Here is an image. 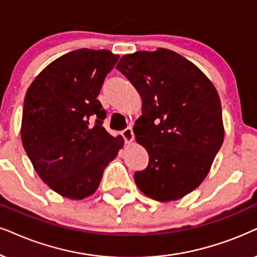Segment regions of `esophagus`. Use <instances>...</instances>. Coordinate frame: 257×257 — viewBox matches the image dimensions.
Wrapping results in <instances>:
<instances>
[{
	"mask_svg": "<svg viewBox=\"0 0 257 257\" xmlns=\"http://www.w3.org/2000/svg\"><path fill=\"white\" fill-rule=\"evenodd\" d=\"M121 136L124 137L126 143H131L133 141V138H135V135H133V131H132L131 127L125 128L124 131L121 132Z\"/></svg>",
	"mask_w": 257,
	"mask_h": 257,
	"instance_id": "34e87169",
	"label": "esophagus"
}]
</instances>
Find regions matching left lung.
<instances>
[{"label": "left lung", "mask_w": 257, "mask_h": 257, "mask_svg": "<svg viewBox=\"0 0 257 257\" xmlns=\"http://www.w3.org/2000/svg\"><path fill=\"white\" fill-rule=\"evenodd\" d=\"M116 69L143 101L133 132L149 165L135 173L137 186L159 202L183 198L204 181L224 139L215 86L197 66L165 48L126 54Z\"/></svg>", "instance_id": "1"}]
</instances>
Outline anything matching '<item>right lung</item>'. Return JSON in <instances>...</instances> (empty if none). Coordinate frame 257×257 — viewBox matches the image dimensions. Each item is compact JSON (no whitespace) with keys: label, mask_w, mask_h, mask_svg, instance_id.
Masks as SVG:
<instances>
[{"label":"right lung","mask_w":257,"mask_h":257,"mask_svg":"<svg viewBox=\"0 0 257 257\" xmlns=\"http://www.w3.org/2000/svg\"><path fill=\"white\" fill-rule=\"evenodd\" d=\"M118 59L105 49H76L49 63L27 91L22 145L40 178L63 197L94 194L124 146L102 126L106 112L96 99Z\"/></svg>","instance_id":"right-lung-1"}]
</instances>
